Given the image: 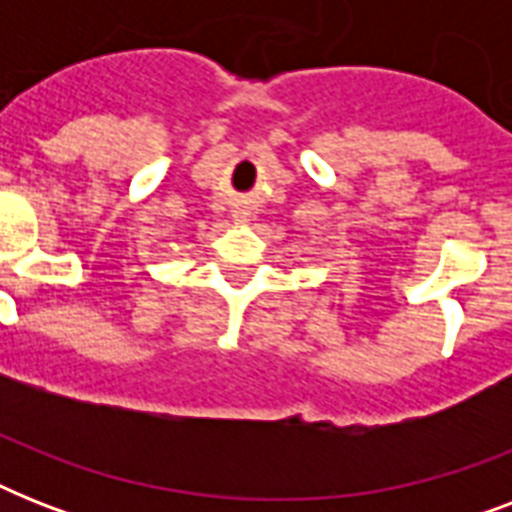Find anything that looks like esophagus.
Returning <instances> with one entry per match:
<instances>
[{
  "mask_svg": "<svg viewBox=\"0 0 512 512\" xmlns=\"http://www.w3.org/2000/svg\"><path fill=\"white\" fill-rule=\"evenodd\" d=\"M236 220H239V223H247V215H236Z\"/></svg>",
  "mask_w": 512,
  "mask_h": 512,
  "instance_id": "obj_1",
  "label": "esophagus"
}]
</instances>
